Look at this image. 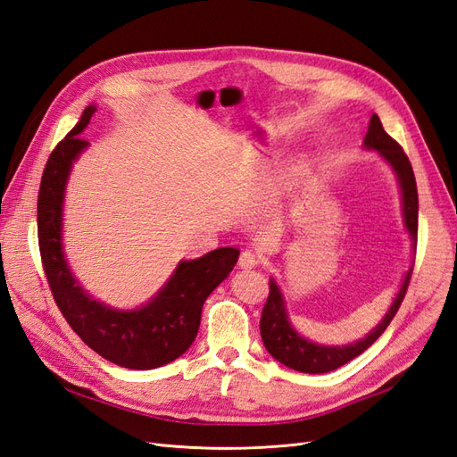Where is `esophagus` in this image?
<instances>
[{"mask_svg": "<svg viewBox=\"0 0 457 457\" xmlns=\"http://www.w3.org/2000/svg\"><path fill=\"white\" fill-rule=\"evenodd\" d=\"M238 262L242 269H255L259 265V255L253 252H242Z\"/></svg>", "mask_w": 457, "mask_h": 457, "instance_id": "1", "label": "esophagus"}]
</instances>
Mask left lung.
I'll use <instances>...</instances> for the list:
<instances>
[{
	"label": "left lung",
	"instance_id": "left-lung-1",
	"mask_svg": "<svg viewBox=\"0 0 457 457\" xmlns=\"http://www.w3.org/2000/svg\"><path fill=\"white\" fill-rule=\"evenodd\" d=\"M364 146L378 150L386 160V163L395 170L400 190H403V213H404V225L410 232L413 245L418 244V187H416V177H413L411 163L408 156L404 154L403 146H400L391 135L381 126V120L378 114H373L370 120V128L364 139ZM413 267L406 272L403 286H400V292L395 297L391 309L386 311L383 320L373 328L370 334L351 345H343V347H324V345H318L312 341H307L301 337L297 331L289 324V318L286 312V303L280 287L276 286L274 278L269 280L270 292L267 297L265 307L261 312V339L265 349L276 358V361L282 362L284 366L303 371V373H326L331 370H337L339 366L351 362L353 358L362 354L370 345L376 343V339L391 324L395 314L398 312L400 305H403V299L406 295V289L411 278Z\"/></svg>",
	"mask_w": 457,
	"mask_h": 457
}]
</instances>
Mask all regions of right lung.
Wrapping results in <instances>:
<instances>
[{
  "mask_svg": "<svg viewBox=\"0 0 457 457\" xmlns=\"http://www.w3.org/2000/svg\"><path fill=\"white\" fill-rule=\"evenodd\" d=\"M95 106L54 146L41 175L37 195V242L51 294L66 322L87 347L108 362L129 370H152L181 356L195 341L202 307L237 265L240 250L219 247L195 261H181L156 297L135 311H118L84 292L62 252V200L72 163L87 148L79 133Z\"/></svg>",
  "mask_w": 457,
  "mask_h": 457,
  "instance_id": "add662e5",
  "label": "right lung"
}]
</instances>
